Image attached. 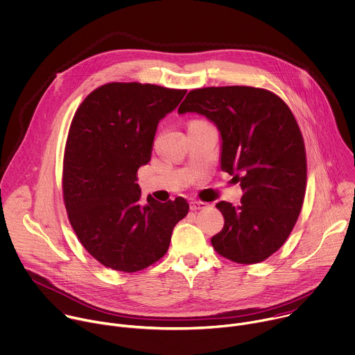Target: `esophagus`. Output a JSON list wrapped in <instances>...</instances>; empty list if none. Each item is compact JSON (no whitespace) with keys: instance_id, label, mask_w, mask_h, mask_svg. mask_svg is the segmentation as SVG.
<instances>
[{"instance_id":"1","label":"esophagus","mask_w":355,"mask_h":355,"mask_svg":"<svg viewBox=\"0 0 355 355\" xmlns=\"http://www.w3.org/2000/svg\"><path fill=\"white\" fill-rule=\"evenodd\" d=\"M207 207V202H202V201H191L190 202V209L193 211H197V209H202Z\"/></svg>"}]
</instances>
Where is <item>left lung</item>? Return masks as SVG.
Instances as JSON below:
<instances>
[{
    "label": "left lung",
    "mask_w": 355,
    "mask_h": 355,
    "mask_svg": "<svg viewBox=\"0 0 355 355\" xmlns=\"http://www.w3.org/2000/svg\"><path fill=\"white\" fill-rule=\"evenodd\" d=\"M178 113L216 124L221 169L243 191L238 207L217 204L225 224L212 246L236 263L266 260L290 236L305 196L306 155L294 114L272 92L252 87L194 89Z\"/></svg>",
    "instance_id": "8db88e82"
}]
</instances>
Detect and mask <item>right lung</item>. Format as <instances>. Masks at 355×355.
Instances as JSON below:
<instances>
[{"label":"right lung","instance_id":"obj_1","mask_svg":"<svg viewBox=\"0 0 355 355\" xmlns=\"http://www.w3.org/2000/svg\"><path fill=\"white\" fill-rule=\"evenodd\" d=\"M186 91L112 83L91 92L71 123L62 169L68 218L80 242L103 266L143 270L168 250L186 198L141 202L137 171L151 159L158 123Z\"/></svg>","mask_w":355,"mask_h":355}]
</instances>
